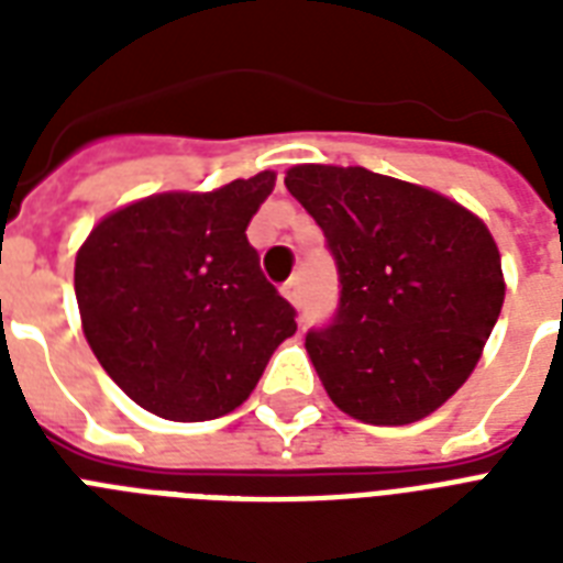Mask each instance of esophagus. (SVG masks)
<instances>
[{"mask_svg":"<svg viewBox=\"0 0 563 563\" xmlns=\"http://www.w3.org/2000/svg\"><path fill=\"white\" fill-rule=\"evenodd\" d=\"M283 295H286V300H289V303L300 307V295H303V291H300L298 277H291V280L283 283Z\"/></svg>","mask_w":563,"mask_h":563,"instance_id":"1","label":"esophagus"}]
</instances>
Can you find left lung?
I'll return each instance as SVG.
<instances>
[{"label":"left lung","mask_w":563,"mask_h":563,"mask_svg":"<svg viewBox=\"0 0 563 563\" xmlns=\"http://www.w3.org/2000/svg\"><path fill=\"white\" fill-rule=\"evenodd\" d=\"M324 230L339 307L307 351L342 411L376 427L427 418L471 376L506 283L488 228L462 203L362 166L286 175Z\"/></svg>","instance_id":"obj_1"}]
</instances>
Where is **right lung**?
<instances>
[{"instance_id": "add662e5", "label": "right lung", "mask_w": 563, "mask_h": 563, "mask_svg": "<svg viewBox=\"0 0 563 563\" xmlns=\"http://www.w3.org/2000/svg\"><path fill=\"white\" fill-rule=\"evenodd\" d=\"M272 189L274 172H260L216 192L152 195L101 219L75 256L96 360L157 418L233 411L298 330L245 233Z\"/></svg>"}]
</instances>
